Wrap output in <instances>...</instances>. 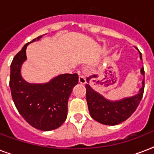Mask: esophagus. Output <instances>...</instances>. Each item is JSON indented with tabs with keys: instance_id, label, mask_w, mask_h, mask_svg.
Listing matches in <instances>:
<instances>
[{
	"instance_id": "obj_1",
	"label": "esophagus",
	"mask_w": 154,
	"mask_h": 154,
	"mask_svg": "<svg viewBox=\"0 0 154 154\" xmlns=\"http://www.w3.org/2000/svg\"><path fill=\"white\" fill-rule=\"evenodd\" d=\"M79 73V78H78V81H79L80 84L85 85L86 83V79H85V77L83 74H82L81 72H78Z\"/></svg>"
}]
</instances>
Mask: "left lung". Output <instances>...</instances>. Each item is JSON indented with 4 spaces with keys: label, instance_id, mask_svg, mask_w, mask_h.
<instances>
[{
    "label": "left lung",
    "instance_id": "obj_1",
    "mask_svg": "<svg viewBox=\"0 0 154 154\" xmlns=\"http://www.w3.org/2000/svg\"><path fill=\"white\" fill-rule=\"evenodd\" d=\"M138 52L140 59L142 60V55L139 50ZM141 74L145 77L143 67L141 69ZM96 77H98V75L86 79V101L90 116L99 123L107 125H116L125 122L134 113L142 98L145 88L144 79L141 82V88L137 94L118 100H109L89 85V81Z\"/></svg>",
    "mask_w": 154,
    "mask_h": 154
}]
</instances>
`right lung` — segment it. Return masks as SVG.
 Instances as JSON below:
<instances>
[{
	"instance_id": "right-lung-1",
	"label": "right lung",
	"mask_w": 154,
	"mask_h": 154,
	"mask_svg": "<svg viewBox=\"0 0 154 154\" xmlns=\"http://www.w3.org/2000/svg\"><path fill=\"white\" fill-rule=\"evenodd\" d=\"M42 36L25 45L14 57L10 66L9 87L13 102L23 118L36 129L50 131L59 128L66 120L68 101L78 83V75L60 74L45 83H29L23 78L21 67L27 60V46Z\"/></svg>"
}]
</instances>
